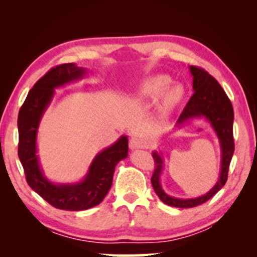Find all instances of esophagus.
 Masks as SVG:
<instances>
[{
    "mask_svg": "<svg viewBox=\"0 0 257 257\" xmlns=\"http://www.w3.org/2000/svg\"><path fill=\"white\" fill-rule=\"evenodd\" d=\"M146 146V142L139 136H134L132 137L129 142V147L132 150H137V149H144Z\"/></svg>",
    "mask_w": 257,
    "mask_h": 257,
    "instance_id": "obj_1",
    "label": "esophagus"
}]
</instances>
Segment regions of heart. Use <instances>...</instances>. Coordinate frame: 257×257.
I'll return each mask as SVG.
<instances>
[{
	"mask_svg": "<svg viewBox=\"0 0 257 257\" xmlns=\"http://www.w3.org/2000/svg\"><path fill=\"white\" fill-rule=\"evenodd\" d=\"M169 76L155 75L142 82L138 87L136 96L144 102H154L160 98L158 113L160 118L167 119L184 101L186 90L182 85L172 86Z\"/></svg>",
	"mask_w": 257,
	"mask_h": 257,
	"instance_id": "1",
	"label": "heart"
}]
</instances>
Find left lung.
Here are the masks:
<instances>
[{"label":"left lung","mask_w":257,"mask_h":257,"mask_svg":"<svg viewBox=\"0 0 257 257\" xmlns=\"http://www.w3.org/2000/svg\"><path fill=\"white\" fill-rule=\"evenodd\" d=\"M193 76V96L187 103L184 111L178 119V125L184 124L187 121L195 118H205L214 129L217 138L220 141L221 151V170L219 180L213 188L203 196L196 198H177L171 197L164 193L160 184V176L163 170V160L161 155L154 152L153 159L155 169L152 175V186L154 191L164 204L175 207L188 208L195 207L205 203L224 186L228 179L229 165L231 162L234 143H233V108L232 104L220 86L210 73L202 68L191 66L189 67Z\"/></svg>","instance_id":"1"}]
</instances>
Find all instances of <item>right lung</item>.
Wrapping results in <instances>:
<instances>
[{
  "label": "right lung",
  "mask_w": 257,
  "mask_h": 257,
  "mask_svg": "<svg viewBox=\"0 0 257 257\" xmlns=\"http://www.w3.org/2000/svg\"><path fill=\"white\" fill-rule=\"evenodd\" d=\"M85 69L64 63L47 71L26 97L18 115V155L30 188L52 206L66 211H82L98 205L112 186L119 161L128 155V138L121 136L114 144L95 156L84 180L78 184L56 185L43 173L36 149L38 125L54 95V88L84 77Z\"/></svg>",
  "instance_id": "obj_1"
}]
</instances>
